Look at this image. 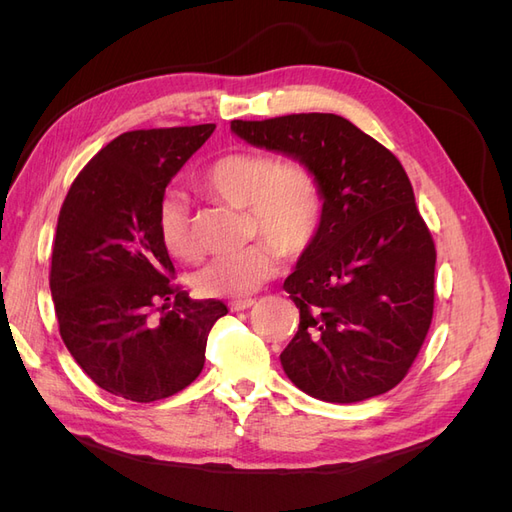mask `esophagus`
<instances>
[{
    "mask_svg": "<svg viewBox=\"0 0 512 512\" xmlns=\"http://www.w3.org/2000/svg\"><path fill=\"white\" fill-rule=\"evenodd\" d=\"M252 305H254V299H237V301H230L228 303L230 312H243V309L252 307Z\"/></svg>",
    "mask_w": 512,
    "mask_h": 512,
    "instance_id": "esophagus-1",
    "label": "esophagus"
}]
</instances>
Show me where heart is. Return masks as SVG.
Returning a JSON list of instances; mask_svg holds the SVG:
<instances>
[{
	"label": "heart",
	"instance_id": "1",
	"mask_svg": "<svg viewBox=\"0 0 512 512\" xmlns=\"http://www.w3.org/2000/svg\"><path fill=\"white\" fill-rule=\"evenodd\" d=\"M200 185L230 205L247 207L252 230L265 232L286 256L305 254L318 239L324 196L314 170L299 160L275 162L254 151L226 153L205 170ZM158 235L173 258L194 260L198 256L192 213L181 194L162 196ZM274 246L256 241L241 252L209 260L192 275L196 292L213 299H241L256 292L280 265Z\"/></svg>",
	"mask_w": 512,
	"mask_h": 512
}]
</instances>
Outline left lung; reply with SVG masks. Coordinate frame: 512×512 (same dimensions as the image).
Listing matches in <instances>:
<instances>
[{
  "label": "left lung",
  "mask_w": 512,
  "mask_h": 512,
  "mask_svg": "<svg viewBox=\"0 0 512 512\" xmlns=\"http://www.w3.org/2000/svg\"><path fill=\"white\" fill-rule=\"evenodd\" d=\"M232 134L314 170L324 218L286 277L301 322L280 354L329 404L378 397L408 374L433 316L436 247L393 153L333 113L230 121Z\"/></svg>",
  "instance_id": "left-lung-1"
}]
</instances>
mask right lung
Segmentation results:
<instances>
[{
    "label": "right lung",
    "mask_w": 512,
    "mask_h": 512,
    "mask_svg": "<svg viewBox=\"0 0 512 512\" xmlns=\"http://www.w3.org/2000/svg\"><path fill=\"white\" fill-rule=\"evenodd\" d=\"M213 123L134 130L102 147L61 205L51 260L59 333L100 389L147 404L183 391L205 365L207 335L228 314L170 284L158 205Z\"/></svg>",
    "instance_id": "obj_1"
}]
</instances>
